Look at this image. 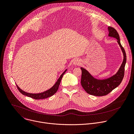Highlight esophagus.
I'll return each mask as SVG.
<instances>
[{
    "label": "esophagus",
    "mask_w": 134,
    "mask_h": 134,
    "mask_svg": "<svg viewBox=\"0 0 134 134\" xmlns=\"http://www.w3.org/2000/svg\"><path fill=\"white\" fill-rule=\"evenodd\" d=\"M80 61L78 59H76L73 61V64L75 65H78L80 64Z\"/></svg>",
    "instance_id": "obj_1"
}]
</instances>
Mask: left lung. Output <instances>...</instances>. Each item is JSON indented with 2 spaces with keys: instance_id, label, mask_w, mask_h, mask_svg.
Listing matches in <instances>:
<instances>
[{
  "instance_id": "left-lung-1",
  "label": "left lung",
  "mask_w": 134,
  "mask_h": 134,
  "mask_svg": "<svg viewBox=\"0 0 134 134\" xmlns=\"http://www.w3.org/2000/svg\"><path fill=\"white\" fill-rule=\"evenodd\" d=\"M108 36L117 39L124 55L123 62L117 73L107 79H97L93 77L87 70L80 67L82 87L88 94L96 96H103L108 94L120 84L124 76L125 66L126 63V55L125 49L120 43L119 36L116 30L110 26L108 27Z\"/></svg>"
}]
</instances>
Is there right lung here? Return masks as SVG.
<instances>
[{
	"mask_svg": "<svg viewBox=\"0 0 134 134\" xmlns=\"http://www.w3.org/2000/svg\"><path fill=\"white\" fill-rule=\"evenodd\" d=\"M66 71H67V69L65 70L63 72V73L60 75V77L58 78V79L57 80V81H56L55 84L51 88H50L49 90H48L45 92H44L43 93H38V94H31V93H26V92L23 91V90H21V89L18 86V85L17 84H16V86H17V87L18 88V90H19V91L24 95L31 97L35 99H45V98H47L48 97H49L54 95L57 92L60 83V81H61V80L62 79V77Z\"/></svg>",
	"mask_w": 134,
	"mask_h": 134,
	"instance_id": "add662e5",
	"label": "right lung"
}]
</instances>
